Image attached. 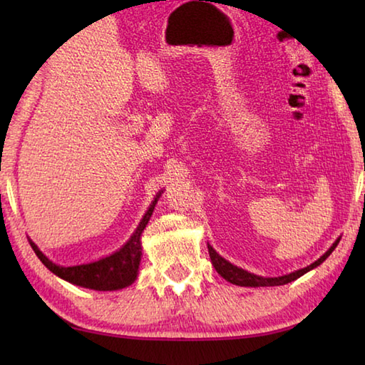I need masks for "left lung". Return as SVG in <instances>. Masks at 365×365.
Listing matches in <instances>:
<instances>
[{"label":"left lung","instance_id":"1","mask_svg":"<svg viewBox=\"0 0 365 365\" xmlns=\"http://www.w3.org/2000/svg\"><path fill=\"white\" fill-rule=\"evenodd\" d=\"M339 243V238H336V242L333 243L329 250H327L322 256H320L316 262H312L311 265H307L304 269L294 270L292 274L282 275V277H262V275H256L251 274V272L245 270L242 267H237L232 262H228L227 259L222 257L217 251H215L211 245H207L209 250V257H211V262L214 265V269L217 270V274L220 277H224L227 282L233 283V285L238 287H279V285H285V283L293 282L296 279H299L304 274H307L309 270L316 269L317 265L322 264L327 257L331 255V251L336 248V245Z\"/></svg>","mask_w":365,"mask_h":365}]
</instances>
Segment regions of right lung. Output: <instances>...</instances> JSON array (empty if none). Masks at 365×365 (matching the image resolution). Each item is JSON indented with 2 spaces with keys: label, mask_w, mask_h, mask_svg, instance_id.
I'll list each match as a JSON object with an SVG mask.
<instances>
[{
  "label": "right lung",
  "mask_w": 365,
  "mask_h": 365,
  "mask_svg": "<svg viewBox=\"0 0 365 365\" xmlns=\"http://www.w3.org/2000/svg\"><path fill=\"white\" fill-rule=\"evenodd\" d=\"M160 195H163V191H159L156 197H154L150 207H148V211L145 212L143 219L140 220L137 230L128 238V242L120 250L114 251L113 255L98 259V261L66 267V265H59L49 261L32 240H29L30 246H32V250L38 256L40 261L46 265L48 270H51L54 275L72 283V285L96 289V292H115V289H122L132 285L137 280L141 261V233H143L148 222H150V217L153 215V211L158 205Z\"/></svg>",
  "instance_id": "1"
}]
</instances>
